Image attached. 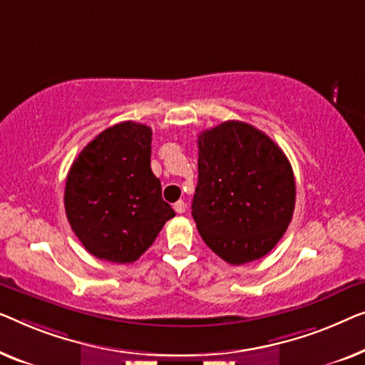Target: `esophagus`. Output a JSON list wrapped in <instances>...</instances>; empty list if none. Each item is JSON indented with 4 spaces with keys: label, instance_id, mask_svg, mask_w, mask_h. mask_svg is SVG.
<instances>
[{
    "label": "esophagus",
    "instance_id": "obj_1",
    "mask_svg": "<svg viewBox=\"0 0 365 365\" xmlns=\"http://www.w3.org/2000/svg\"><path fill=\"white\" fill-rule=\"evenodd\" d=\"M173 210H175L177 213H185V202H182V200H178V202L173 205Z\"/></svg>",
    "mask_w": 365,
    "mask_h": 365
}]
</instances>
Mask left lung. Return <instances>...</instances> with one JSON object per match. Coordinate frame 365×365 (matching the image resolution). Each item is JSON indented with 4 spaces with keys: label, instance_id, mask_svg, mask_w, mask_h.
<instances>
[{
    "label": "left lung",
    "instance_id": "left-lung-1",
    "mask_svg": "<svg viewBox=\"0 0 365 365\" xmlns=\"http://www.w3.org/2000/svg\"><path fill=\"white\" fill-rule=\"evenodd\" d=\"M294 202L291 163L264 132L228 120L200 133L192 217L223 261L238 266L268 255L289 227Z\"/></svg>",
    "mask_w": 365,
    "mask_h": 365
}]
</instances>
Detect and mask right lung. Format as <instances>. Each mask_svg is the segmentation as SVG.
Masks as SVG:
<instances>
[{
	"mask_svg": "<svg viewBox=\"0 0 365 365\" xmlns=\"http://www.w3.org/2000/svg\"><path fill=\"white\" fill-rule=\"evenodd\" d=\"M150 127L127 120L82 148L66 178L64 207L84 248L110 263H133L167 220L160 180L150 168Z\"/></svg>",
	"mask_w": 365,
	"mask_h": 365,
	"instance_id": "right-lung-1",
	"label": "right lung"
}]
</instances>
